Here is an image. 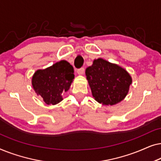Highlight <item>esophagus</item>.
Returning a JSON list of instances; mask_svg holds the SVG:
<instances>
[{
  "label": "esophagus",
  "instance_id": "esophagus-1",
  "mask_svg": "<svg viewBox=\"0 0 161 161\" xmlns=\"http://www.w3.org/2000/svg\"><path fill=\"white\" fill-rule=\"evenodd\" d=\"M77 72H78V75H83L84 73V68H80V69H78L77 70Z\"/></svg>",
  "mask_w": 161,
  "mask_h": 161
}]
</instances>
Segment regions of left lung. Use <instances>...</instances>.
Segmentation results:
<instances>
[{"instance_id":"left-lung-1","label":"left lung","mask_w":161,"mask_h":161,"mask_svg":"<svg viewBox=\"0 0 161 161\" xmlns=\"http://www.w3.org/2000/svg\"><path fill=\"white\" fill-rule=\"evenodd\" d=\"M86 76L93 97L104 105H114L125 98L132 78L128 72L105 59H94L86 69Z\"/></svg>"}]
</instances>
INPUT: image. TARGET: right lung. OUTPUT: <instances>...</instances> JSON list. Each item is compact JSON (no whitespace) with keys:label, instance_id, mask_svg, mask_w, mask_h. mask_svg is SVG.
<instances>
[{"label":"right lung","instance_id":"add662e5","mask_svg":"<svg viewBox=\"0 0 161 161\" xmlns=\"http://www.w3.org/2000/svg\"><path fill=\"white\" fill-rule=\"evenodd\" d=\"M75 78L72 66L61 60L33 75L31 84L37 95L47 105H56L63 100L62 95L69 89Z\"/></svg>","mask_w":161,"mask_h":161}]
</instances>
